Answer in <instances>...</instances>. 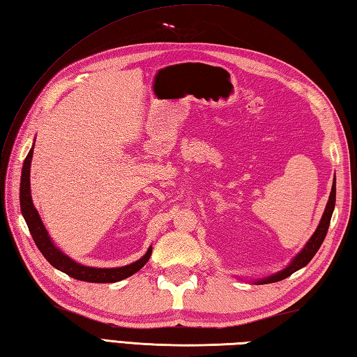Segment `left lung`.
<instances>
[{"instance_id":"obj_1","label":"left lung","mask_w":357,"mask_h":357,"mask_svg":"<svg viewBox=\"0 0 357 357\" xmlns=\"http://www.w3.org/2000/svg\"><path fill=\"white\" fill-rule=\"evenodd\" d=\"M335 202H336V182H333V187H331V193H330V197H328L326 211H324V214H322V219H321V222H319V225H318L317 231H314V234L310 237L307 245L304 246V250L295 257L294 261H292L291 264H289V266H287L286 269H283L281 272L275 273V275H271V277H268V278H264V280L259 281V283L266 284V283H275V281L284 280V278H287L289 275H292V273H294L295 271L304 268L305 264H307V263L313 259V255L318 252L319 246L322 245V242H324V238H326V236H327L331 214H333V210H335Z\"/></svg>"}]
</instances>
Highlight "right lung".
<instances>
[{
	"label": "right lung",
	"mask_w": 357,
	"mask_h": 357,
	"mask_svg": "<svg viewBox=\"0 0 357 357\" xmlns=\"http://www.w3.org/2000/svg\"><path fill=\"white\" fill-rule=\"evenodd\" d=\"M31 155H33V147L30 149L27 158L24 160V165H22L21 187H20L21 211H22L24 219L27 222L29 231L33 240H35L38 250L43 252V255L48 260V263L53 264L56 269L65 272L66 275L80 281H89V283H115V281H120L134 275L135 272H138L141 268H143L147 263V260L151 259L152 248H149V251L146 252L143 259L137 260L135 263L128 264V266H123V268H112V269L84 266V264L73 261L70 257H66L63 252L57 250V248L52 243V240H50L47 229L44 228V223L40 220L39 214L31 202V195H30Z\"/></svg>",
	"instance_id": "add662e5"
}]
</instances>
